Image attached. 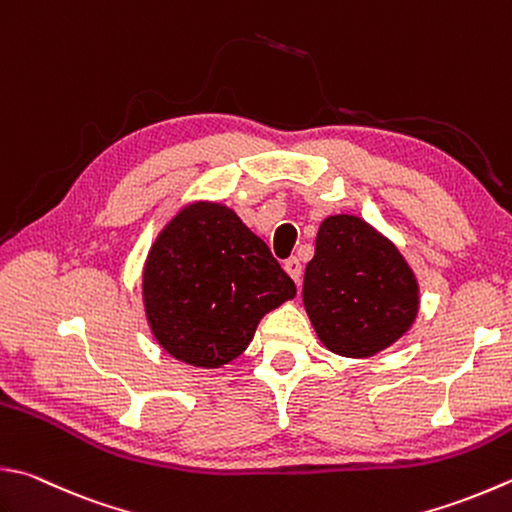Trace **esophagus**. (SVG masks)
<instances>
[{"mask_svg":"<svg viewBox=\"0 0 512 512\" xmlns=\"http://www.w3.org/2000/svg\"><path fill=\"white\" fill-rule=\"evenodd\" d=\"M285 272L294 278V283H301V276H303V265H301V260H298L296 256H292V258H287L285 260Z\"/></svg>","mask_w":512,"mask_h":512,"instance_id":"esophagus-1","label":"esophagus"}]
</instances>
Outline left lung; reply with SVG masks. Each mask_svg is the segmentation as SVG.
Instances as JSON below:
<instances>
[{
  "label": "left lung",
  "mask_w": 512,
  "mask_h": 512,
  "mask_svg": "<svg viewBox=\"0 0 512 512\" xmlns=\"http://www.w3.org/2000/svg\"><path fill=\"white\" fill-rule=\"evenodd\" d=\"M303 303L325 347L372 356L410 330L419 287L388 238L356 216H330L305 267Z\"/></svg>",
  "instance_id": "1"
}]
</instances>
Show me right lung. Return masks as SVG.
<instances>
[{"label":"right lung","instance_id":"right-lung-1","mask_svg":"<svg viewBox=\"0 0 512 512\" xmlns=\"http://www.w3.org/2000/svg\"><path fill=\"white\" fill-rule=\"evenodd\" d=\"M144 307L158 343L198 368H220L252 343L258 321L296 296L269 247L234 211L182 209L144 265Z\"/></svg>","mask_w":512,"mask_h":512}]
</instances>
